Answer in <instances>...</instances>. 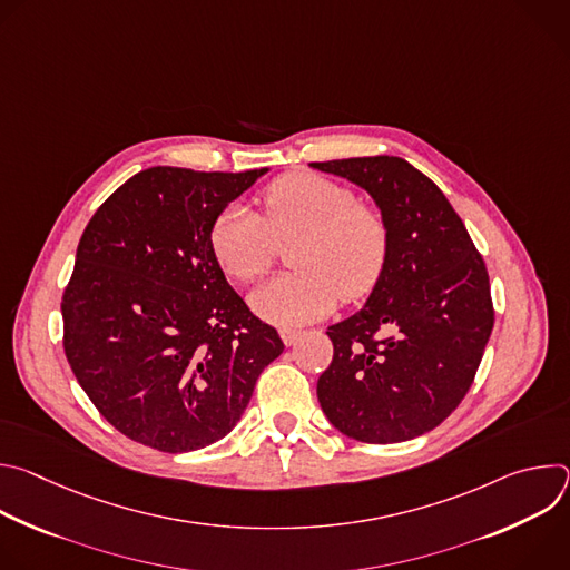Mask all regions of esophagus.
Returning a JSON list of instances; mask_svg holds the SVG:
<instances>
[{
  "instance_id": "esophagus-1",
  "label": "esophagus",
  "mask_w": 570,
  "mask_h": 570,
  "mask_svg": "<svg viewBox=\"0 0 570 570\" xmlns=\"http://www.w3.org/2000/svg\"><path fill=\"white\" fill-rule=\"evenodd\" d=\"M279 336H282V341H284V345H295L297 343V338L302 336V332L299 330H288V327H284V330H279Z\"/></svg>"
}]
</instances>
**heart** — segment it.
Returning a JSON list of instances; mask_svg holds the SVG:
<instances>
[{
    "label": "heart",
    "instance_id": "b5f03b06",
    "mask_svg": "<svg viewBox=\"0 0 570 570\" xmlns=\"http://www.w3.org/2000/svg\"><path fill=\"white\" fill-rule=\"evenodd\" d=\"M266 216L240 203L227 205L209 229V248L220 271L240 284L259 279L277 246H288L293 275L275 277L250 293L253 311L282 327L327 315L338 295L358 299L381 279L390 232L379 209L330 178L291 174L264 194Z\"/></svg>",
    "mask_w": 570,
    "mask_h": 570
}]
</instances>
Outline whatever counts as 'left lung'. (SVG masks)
<instances>
[{"label":"left lung","instance_id":"1","mask_svg":"<svg viewBox=\"0 0 570 570\" xmlns=\"http://www.w3.org/2000/svg\"><path fill=\"white\" fill-rule=\"evenodd\" d=\"M308 167L365 189L390 232L387 262L367 302L327 330L334 361L317 379L322 413L358 442L424 435L458 409L492 336L484 262L440 187L405 159Z\"/></svg>","mask_w":570,"mask_h":570}]
</instances>
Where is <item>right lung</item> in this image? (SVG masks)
Segmentation results:
<instances>
[{
  "label": "right lung",
  "mask_w": 570,
  "mask_h": 570,
  "mask_svg": "<svg viewBox=\"0 0 570 570\" xmlns=\"http://www.w3.org/2000/svg\"><path fill=\"white\" fill-rule=\"evenodd\" d=\"M264 174L139 171L78 240L65 354L97 411L139 444L185 453L225 438L284 352L209 248L216 216Z\"/></svg>",
  "instance_id": "right-lung-1"
}]
</instances>
